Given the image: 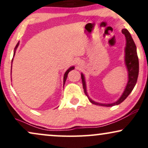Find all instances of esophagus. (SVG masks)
I'll list each match as a JSON object with an SVG mask.
<instances>
[{"mask_svg": "<svg viewBox=\"0 0 148 148\" xmlns=\"http://www.w3.org/2000/svg\"><path fill=\"white\" fill-rule=\"evenodd\" d=\"M77 64L80 66V65H82V64H81V62H77Z\"/></svg>", "mask_w": 148, "mask_h": 148, "instance_id": "esophagus-1", "label": "esophagus"}]
</instances>
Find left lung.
Returning a JSON list of instances; mask_svg holds the SVG:
<instances>
[{
	"mask_svg": "<svg viewBox=\"0 0 148 148\" xmlns=\"http://www.w3.org/2000/svg\"><path fill=\"white\" fill-rule=\"evenodd\" d=\"M121 32L123 33V34L125 35V40H126V46H125V64L127 67V73H128V81H127L125 90L122 93L121 96L120 97L119 99L116 101L112 103H99L94 101L93 100H92L89 97L87 93L84 75L82 73H81L82 81L84 93L86 94V95L88 97L89 101L95 105L110 107L119 104L126 99L127 97L130 94V92H132L133 88L136 85L138 75V69H139V67H138V58L137 53H136V47L135 43H134L132 36H131L128 31L126 29H122Z\"/></svg>",
	"mask_w": 148,
	"mask_h": 148,
	"instance_id": "1",
	"label": "left lung"
}]
</instances>
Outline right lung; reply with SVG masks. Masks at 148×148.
<instances>
[{"instance_id":"add662e5","label":"right lung","mask_w":148,"mask_h":148,"mask_svg":"<svg viewBox=\"0 0 148 148\" xmlns=\"http://www.w3.org/2000/svg\"><path fill=\"white\" fill-rule=\"evenodd\" d=\"M18 45H19V42H18V44L17 45H16V47H15V49H14V56H15V53H16V49H17V47H18ZM13 59H14V58H12V62H13ZM75 69V67L74 66H71V67H70V68H69L68 70H67L65 72V73H64V84H65V82H66V78H67V76H68V73L69 72H70V71H71V70H73V69ZM11 70H12V67H11ZM11 73H12V71H11Z\"/></svg>"}]
</instances>
